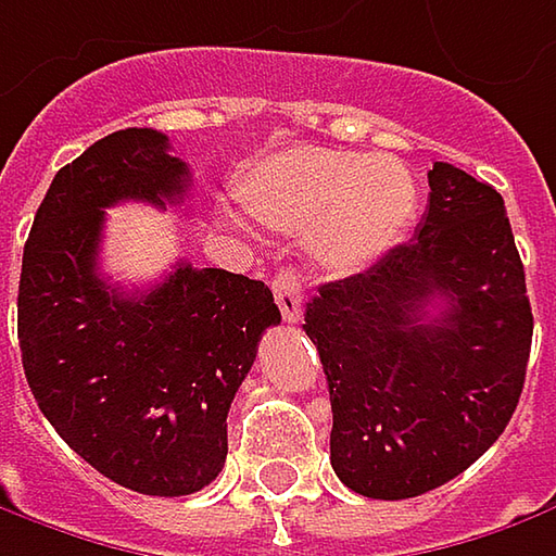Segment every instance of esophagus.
Wrapping results in <instances>:
<instances>
[{"label":"esophagus","mask_w":556,"mask_h":556,"mask_svg":"<svg viewBox=\"0 0 556 556\" xmlns=\"http://www.w3.org/2000/svg\"><path fill=\"white\" fill-rule=\"evenodd\" d=\"M274 299H277L279 314H282L286 324H299L302 320L304 286L295 270L286 267V270H279L277 277H274Z\"/></svg>","instance_id":"1"}]
</instances>
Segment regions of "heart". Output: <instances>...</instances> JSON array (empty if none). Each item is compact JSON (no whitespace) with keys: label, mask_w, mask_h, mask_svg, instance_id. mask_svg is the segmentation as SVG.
Instances as JSON below:
<instances>
[{"label":"heart","mask_w":556,"mask_h":556,"mask_svg":"<svg viewBox=\"0 0 556 556\" xmlns=\"http://www.w3.org/2000/svg\"><path fill=\"white\" fill-rule=\"evenodd\" d=\"M242 211L267 230L304 236L326 274H354L389 254L417 214V182L386 155L295 146L236 182Z\"/></svg>","instance_id":"heart-1"}]
</instances>
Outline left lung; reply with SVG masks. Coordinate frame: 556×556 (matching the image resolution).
I'll return each instance as SVG.
<instances>
[{
    "label": "left lung",
    "mask_w": 556,
    "mask_h": 556,
    "mask_svg": "<svg viewBox=\"0 0 556 556\" xmlns=\"http://www.w3.org/2000/svg\"><path fill=\"white\" fill-rule=\"evenodd\" d=\"M304 332L329 386V460L351 492L401 501L460 476L514 417L532 349L501 192L435 161L414 239L320 286Z\"/></svg>",
    "instance_id": "obj_1"
}]
</instances>
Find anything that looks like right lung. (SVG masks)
<instances>
[{"label": "right lung", "mask_w": 556, "mask_h": 556, "mask_svg": "<svg viewBox=\"0 0 556 556\" xmlns=\"http://www.w3.org/2000/svg\"><path fill=\"white\" fill-rule=\"evenodd\" d=\"M189 192L170 139L130 127L64 164L39 205L17 286V342L46 420L89 467L139 495L205 489L227 460V414L274 292L242 274L177 264L152 289L99 274L105 207L177 205Z\"/></svg>", "instance_id": "add662e5"}]
</instances>
